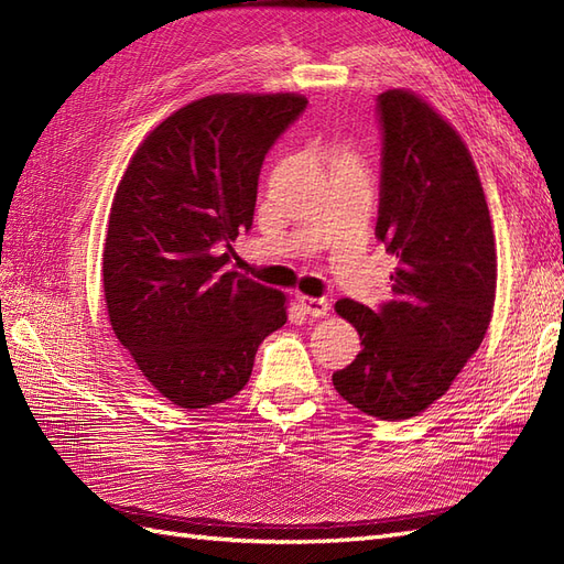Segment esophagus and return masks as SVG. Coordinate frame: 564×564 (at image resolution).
Instances as JSON below:
<instances>
[{
	"label": "esophagus",
	"mask_w": 564,
	"mask_h": 564,
	"mask_svg": "<svg viewBox=\"0 0 564 564\" xmlns=\"http://www.w3.org/2000/svg\"><path fill=\"white\" fill-rule=\"evenodd\" d=\"M299 305L303 308V313H308L313 317H324L329 313V301L327 299H315V296H296Z\"/></svg>",
	"instance_id": "esophagus-1"
}]
</instances>
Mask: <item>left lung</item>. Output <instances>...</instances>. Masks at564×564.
<instances>
[{"mask_svg":"<svg viewBox=\"0 0 564 564\" xmlns=\"http://www.w3.org/2000/svg\"><path fill=\"white\" fill-rule=\"evenodd\" d=\"M383 129L377 237L398 259L392 301L336 313L362 350L336 371L338 395L381 421L440 400L480 348L497 299V247L475 162L458 131L409 89L379 96Z\"/></svg>","mask_w":564,"mask_h":564,"instance_id":"left-lung-1","label":"left lung"}]
</instances>
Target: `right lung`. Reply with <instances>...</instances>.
Wrapping results in <instances>:
<instances>
[{
    "label": "right lung",
    "instance_id": "1",
    "mask_svg": "<svg viewBox=\"0 0 564 564\" xmlns=\"http://www.w3.org/2000/svg\"><path fill=\"white\" fill-rule=\"evenodd\" d=\"M299 94H212L152 129L119 181L104 247L112 332L162 398L207 409L240 392L286 296L220 272L249 230L265 152Z\"/></svg>",
    "mask_w": 564,
    "mask_h": 564
}]
</instances>
